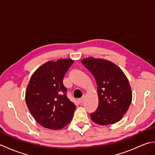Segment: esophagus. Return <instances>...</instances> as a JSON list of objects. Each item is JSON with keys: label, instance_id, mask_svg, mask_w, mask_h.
Instances as JSON below:
<instances>
[{"label": "esophagus", "instance_id": "34e87169", "mask_svg": "<svg viewBox=\"0 0 155 155\" xmlns=\"http://www.w3.org/2000/svg\"><path fill=\"white\" fill-rule=\"evenodd\" d=\"M84 96H83L82 98H79V99H78V102H79L80 103H82L84 101Z\"/></svg>", "mask_w": 155, "mask_h": 155}]
</instances>
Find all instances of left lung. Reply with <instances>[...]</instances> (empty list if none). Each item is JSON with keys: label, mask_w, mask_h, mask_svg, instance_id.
Segmentation results:
<instances>
[{"label": "left lung", "mask_w": 155, "mask_h": 155, "mask_svg": "<svg viewBox=\"0 0 155 155\" xmlns=\"http://www.w3.org/2000/svg\"><path fill=\"white\" fill-rule=\"evenodd\" d=\"M82 63L96 80L98 105L91 114L100 125L114 124L122 119L132 102V91L126 75L113 62L101 58H83Z\"/></svg>", "instance_id": "8db88e82"}]
</instances>
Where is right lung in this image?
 <instances>
[{
    "mask_svg": "<svg viewBox=\"0 0 155 155\" xmlns=\"http://www.w3.org/2000/svg\"><path fill=\"white\" fill-rule=\"evenodd\" d=\"M73 62L71 58L48 61L31 76L25 101L32 117L42 127L61 129L72 120L76 106L67 98L62 80Z\"/></svg>",
    "mask_w": 155,
    "mask_h": 155,
    "instance_id": "right-lung-1",
    "label": "right lung"
}]
</instances>
